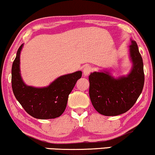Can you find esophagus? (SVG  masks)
<instances>
[{
  "instance_id": "esophagus-1",
  "label": "esophagus",
  "mask_w": 155,
  "mask_h": 155,
  "mask_svg": "<svg viewBox=\"0 0 155 155\" xmlns=\"http://www.w3.org/2000/svg\"><path fill=\"white\" fill-rule=\"evenodd\" d=\"M92 71V67L90 65H86L84 68V70H83V74L84 76H88L89 74L91 73V71Z\"/></svg>"
}]
</instances>
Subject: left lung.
<instances>
[{"instance_id":"8db88e82","label":"left lung","mask_w":155,"mask_h":155,"mask_svg":"<svg viewBox=\"0 0 155 155\" xmlns=\"http://www.w3.org/2000/svg\"><path fill=\"white\" fill-rule=\"evenodd\" d=\"M130 54L133 68L127 76L114 79L108 72H93L89 76V93L95 110L105 116H117L127 112L138 100L144 84L141 55L131 40Z\"/></svg>"}]
</instances>
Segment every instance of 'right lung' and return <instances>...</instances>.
<instances>
[{"mask_svg": "<svg viewBox=\"0 0 155 155\" xmlns=\"http://www.w3.org/2000/svg\"><path fill=\"white\" fill-rule=\"evenodd\" d=\"M22 46L17 50L12 64V87L14 95L27 113L34 118L47 120L60 117L66 108L69 94L82 73L76 71L60 76L47 87L27 86L19 73V54Z\"/></svg>", "mask_w": 155, "mask_h": 155, "instance_id": "1", "label": "right lung"}]
</instances>
